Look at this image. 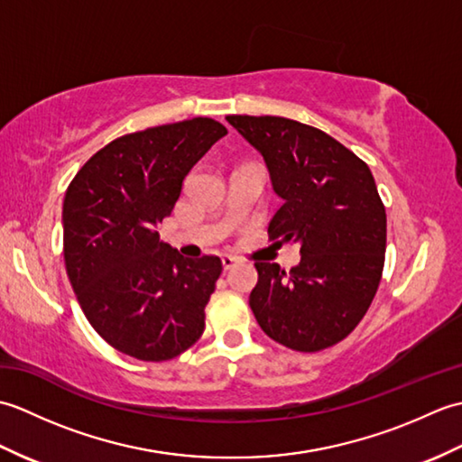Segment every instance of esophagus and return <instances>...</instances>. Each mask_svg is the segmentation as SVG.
<instances>
[{
  "label": "esophagus",
  "instance_id": "esophagus-1",
  "mask_svg": "<svg viewBox=\"0 0 462 462\" xmlns=\"http://www.w3.org/2000/svg\"><path fill=\"white\" fill-rule=\"evenodd\" d=\"M238 263V260L234 258V256H222V266H224V270H232L234 266H236Z\"/></svg>",
  "mask_w": 462,
  "mask_h": 462
}]
</instances>
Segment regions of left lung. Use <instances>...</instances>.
I'll return each instance as SVG.
<instances>
[{
    "label": "left lung",
    "instance_id": "obj_1",
    "mask_svg": "<svg viewBox=\"0 0 462 462\" xmlns=\"http://www.w3.org/2000/svg\"><path fill=\"white\" fill-rule=\"evenodd\" d=\"M262 152L283 199L272 240L300 242L290 272L256 262L250 308L268 337L293 351L336 346L375 298L387 246V214L369 166L316 126L283 116H226Z\"/></svg>",
    "mask_w": 462,
    "mask_h": 462
}]
</instances>
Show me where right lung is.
I'll list each match as a JSON object with an SVG mask.
<instances>
[{"label": "right lung", "instance_id": "obj_1", "mask_svg": "<svg viewBox=\"0 0 462 462\" xmlns=\"http://www.w3.org/2000/svg\"><path fill=\"white\" fill-rule=\"evenodd\" d=\"M228 133L208 116L123 134L87 161L63 200V258L93 329L125 356L169 361L200 339L218 256L184 258L156 226L184 176Z\"/></svg>", "mask_w": 462, "mask_h": 462}]
</instances>
